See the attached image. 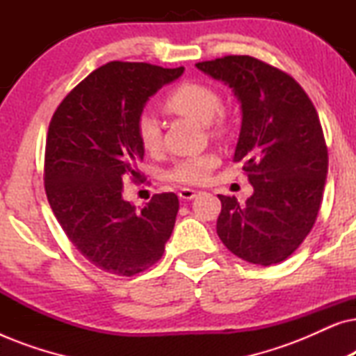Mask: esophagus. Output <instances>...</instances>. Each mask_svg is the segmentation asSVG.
<instances>
[{
  "label": "esophagus",
  "mask_w": 356,
  "mask_h": 356,
  "mask_svg": "<svg viewBox=\"0 0 356 356\" xmlns=\"http://www.w3.org/2000/svg\"><path fill=\"white\" fill-rule=\"evenodd\" d=\"M196 194H197V191H194V189L181 188V189H179L178 196L181 197V199H186V201H189V199H194V197H196Z\"/></svg>",
  "instance_id": "34e87169"
}]
</instances>
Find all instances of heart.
I'll return each instance as SVG.
<instances>
[{
	"label": "heart",
	"instance_id": "b5f03b06",
	"mask_svg": "<svg viewBox=\"0 0 356 356\" xmlns=\"http://www.w3.org/2000/svg\"><path fill=\"white\" fill-rule=\"evenodd\" d=\"M163 108L168 113L207 124L213 136H223L227 133V120L220 111L222 97L212 86L194 81L181 82L165 97ZM136 134L145 152H157L162 145V131L157 120L149 113H143L136 121ZM216 165L217 157L213 154L186 157L178 160L170 168L168 178L181 184H202L211 177Z\"/></svg>",
	"mask_w": 356,
	"mask_h": 356
}]
</instances>
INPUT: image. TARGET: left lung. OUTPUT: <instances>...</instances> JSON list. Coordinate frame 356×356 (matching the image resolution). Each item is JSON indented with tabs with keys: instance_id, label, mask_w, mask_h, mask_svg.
Wrapping results in <instances>:
<instances>
[{
	"instance_id": "1",
	"label": "left lung",
	"mask_w": 356,
	"mask_h": 356,
	"mask_svg": "<svg viewBox=\"0 0 356 356\" xmlns=\"http://www.w3.org/2000/svg\"><path fill=\"white\" fill-rule=\"evenodd\" d=\"M196 66L241 102L233 160L245 163L254 188L246 204L218 194L217 235L243 261L279 264L308 236L323 202L329 157L318 111L289 72L257 58L230 55Z\"/></svg>"
}]
</instances>
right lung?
I'll list each match as a JSON object with an SVG mask.
<instances>
[{
    "label": "right lung",
    "mask_w": 356,
    "mask_h": 356,
    "mask_svg": "<svg viewBox=\"0 0 356 356\" xmlns=\"http://www.w3.org/2000/svg\"><path fill=\"white\" fill-rule=\"evenodd\" d=\"M184 67L110 61L67 94L50 121L43 181L50 207L76 250L99 269L131 277L163 256L178 213L175 193L136 211L126 179L143 181L136 121L149 97Z\"/></svg>",
    "instance_id": "obj_1"
}]
</instances>
